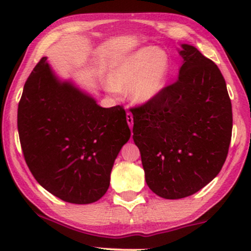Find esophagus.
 <instances>
[{
  "label": "esophagus",
  "instance_id": "esophagus-1",
  "mask_svg": "<svg viewBox=\"0 0 251 251\" xmlns=\"http://www.w3.org/2000/svg\"><path fill=\"white\" fill-rule=\"evenodd\" d=\"M126 120H127L129 127L132 128V126H133V116H132L131 112H127V113H126Z\"/></svg>",
  "mask_w": 251,
  "mask_h": 251
}]
</instances>
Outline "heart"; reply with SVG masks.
<instances>
[{
    "label": "heart",
    "mask_w": 251,
    "mask_h": 251,
    "mask_svg": "<svg viewBox=\"0 0 251 251\" xmlns=\"http://www.w3.org/2000/svg\"><path fill=\"white\" fill-rule=\"evenodd\" d=\"M171 75V60L159 48H139L117 59L109 72V86L127 91L137 103L151 102L163 93Z\"/></svg>",
    "instance_id": "1"
}]
</instances>
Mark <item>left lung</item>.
Masks as SVG:
<instances>
[{"mask_svg":"<svg viewBox=\"0 0 251 251\" xmlns=\"http://www.w3.org/2000/svg\"><path fill=\"white\" fill-rule=\"evenodd\" d=\"M181 48L178 79L153 101L131 108L145 180L165 200L194 195L220 174L232 132L221 71L194 46Z\"/></svg>","mask_w":251,"mask_h":251,"instance_id":"1","label":"left lung"}]
</instances>
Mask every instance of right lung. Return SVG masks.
<instances>
[{"mask_svg":"<svg viewBox=\"0 0 251 251\" xmlns=\"http://www.w3.org/2000/svg\"><path fill=\"white\" fill-rule=\"evenodd\" d=\"M42 57L25 83L17 129L37 183L73 204L99 201L131 131L123 106L100 107L71 82H61Z\"/></svg>","mask_w":251,"mask_h":251,"instance_id":"obj_1","label":"right lung"}]
</instances>
